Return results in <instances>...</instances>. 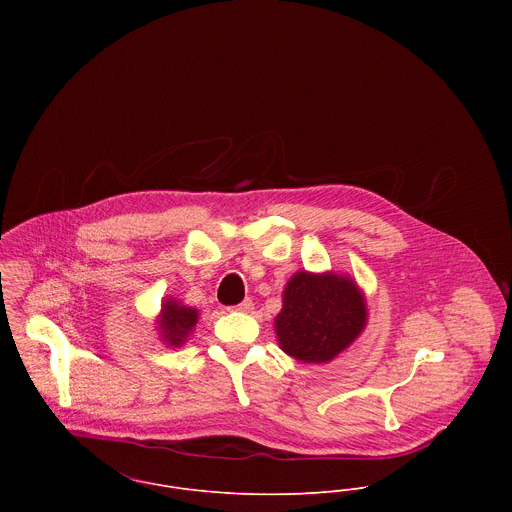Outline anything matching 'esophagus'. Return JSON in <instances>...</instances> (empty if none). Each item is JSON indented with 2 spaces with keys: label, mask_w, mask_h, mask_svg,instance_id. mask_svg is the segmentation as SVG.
I'll list each match as a JSON object with an SVG mask.
<instances>
[{
  "label": "esophagus",
  "mask_w": 512,
  "mask_h": 512,
  "mask_svg": "<svg viewBox=\"0 0 512 512\" xmlns=\"http://www.w3.org/2000/svg\"><path fill=\"white\" fill-rule=\"evenodd\" d=\"M236 309H238V311H244V313H250V311L254 309V301H252L250 297H246L242 303L236 305Z\"/></svg>",
  "instance_id": "obj_1"
}]
</instances>
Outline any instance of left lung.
<instances>
[{
  "label": "left lung",
  "instance_id": "1",
  "mask_svg": "<svg viewBox=\"0 0 512 512\" xmlns=\"http://www.w3.org/2000/svg\"><path fill=\"white\" fill-rule=\"evenodd\" d=\"M365 323V299L353 280L297 272L284 292L276 333L293 359L327 363L359 337Z\"/></svg>",
  "mask_w": 512,
  "mask_h": 512
}]
</instances>
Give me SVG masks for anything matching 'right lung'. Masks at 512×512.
Here are the masks:
<instances>
[{"instance_id":"add662e5","label":"right lung","mask_w":512,"mask_h":512,"mask_svg":"<svg viewBox=\"0 0 512 512\" xmlns=\"http://www.w3.org/2000/svg\"><path fill=\"white\" fill-rule=\"evenodd\" d=\"M197 309L193 307H185L177 301H165L163 309H161V319H159V327L163 331V339L165 343L179 347L185 343L189 331L195 327L197 323Z\"/></svg>"}]
</instances>
